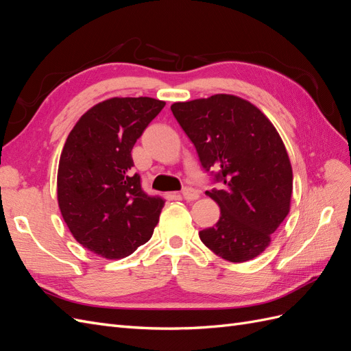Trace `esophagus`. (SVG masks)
<instances>
[{
	"mask_svg": "<svg viewBox=\"0 0 351 351\" xmlns=\"http://www.w3.org/2000/svg\"><path fill=\"white\" fill-rule=\"evenodd\" d=\"M182 195H183V197H184L186 200H196V199H199V192H197L196 189H192V187L183 189Z\"/></svg>",
	"mask_w": 351,
	"mask_h": 351,
	"instance_id": "obj_1",
	"label": "esophagus"
}]
</instances>
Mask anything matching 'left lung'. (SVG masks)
Instances as JSON below:
<instances>
[{"instance_id":"obj_1","label":"left lung","mask_w":351,"mask_h":351,"mask_svg":"<svg viewBox=\"0 0 351 351\" xmlns=\"http://www.w3.org/2000/svg\"><path fill=\"white\" fill-rule=\"evenodd\" d=\"M171 111L206 171L218 168L221 217L199 237L230 262L254 259L290 212L293 169L281 136L258 107L236 95L174 102Z\"/></svg>"}]
</instances>
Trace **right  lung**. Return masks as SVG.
I'll list each match as a JSON object with an SVG mask.
<instances>
[{
  "label": "right lung",
  "instance_id": "obj_1",
  "mask_svg": "<svg viewBox=\"0 0 351 351\" xmlns=\"http://www.w3.org/2000/svg\"><path fill=\"white\" fill-rule=\"evenodd\" d=\"M164 107L147 97L105 99L80 117L62 147L57 174L62 219L101 258L129 256L154 234L165 202L142 190L132 149Z\"/></svg>",
  "mask_w": 351,
  "mask_h": 351
}]
</instances>
